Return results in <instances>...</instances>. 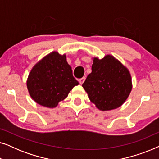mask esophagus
Here are the masks:
<instances>
[{"label": "esophagus", "mask_w": 159, "mask_h": 159, "mask_svg": "<svg viewBox=\"0 0 159 159\" xmlns=\"http://www.w3.org/2000/svg\"><path fill=\"white\" fill-rule=\"evenodd\" d=\"M84 80H85V77H84L81 78V79H80V80H79V82H80V84H83V82H84Z\"/></svg>", "instance_id": "1"}]
</instances>
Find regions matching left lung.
<instances>
[{"label": "left lung", "mask_w": 159, "mask_h": 159, "mask_svg": "<svg viewBox=\"0 0 159 159\" xmlns=\"http://www.w3.org/2000/svg\"><path fill=\"white\" fill-rule=\"evenodd\" d=\"M82 87L89 99L101 111L119 108L126 101L132 90L129 70L111 55L102 59L93 58L92 72Z\"/></svg>", "instance_id": "left-lung-1"}]
</instances>
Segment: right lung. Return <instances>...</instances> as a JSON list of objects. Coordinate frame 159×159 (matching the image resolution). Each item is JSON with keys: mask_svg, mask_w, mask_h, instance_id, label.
Listing matches in <instances>:
<instances>
[{"mask_svg": "<svg viewBox=\"0 0 159 159\" xmlns=\"http://www.w3.org/2000/svg\"><path fill=\"white\" fill-rule=\"evenodd\" d=\"M79 82L72 75L65 54L56 51L48 54L30 71L27 80L28 92L39 105L55 108L68 96Z\"/></svg>", "mask_w": 159, "mask_h": 159, "instance_id": "obj_1", "label": "right lung"}]
</instances>
